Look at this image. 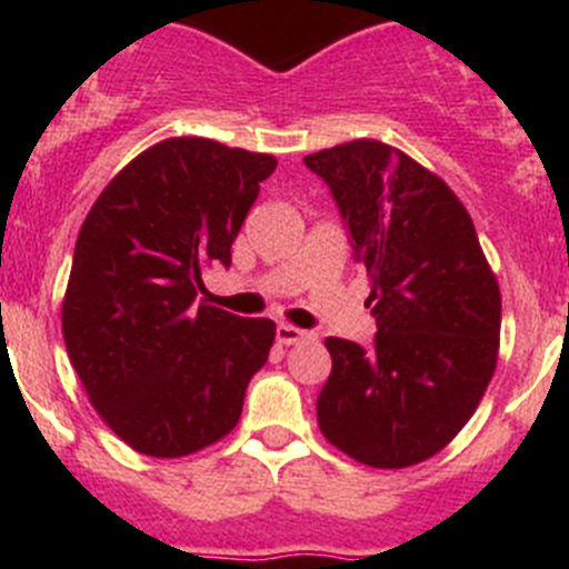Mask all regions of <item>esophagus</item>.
<instances>
[{
    "instance_id": "obj_1",
    "label": "esophagus",
    "mask_w": 569,
    "mask_h": 569,
    "mask_svg": "<svg viewBox=\"0 0 569 569\" xmlns=\"http://www.w3.org/2000/svg\"><path fill=\"white\" fill-rule=\"evenodd\" d=\"M305 339H310L308 330H299L293 328V325H279V328H276V341H279V345H299V341Z\"/></svg>"
}]
</instances>
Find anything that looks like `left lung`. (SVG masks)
I'll return each mask as SVG.
<instances>
[{"mask_svg": "<svg viewBox=\"0 0 569 569\" xmlns=\"http://www.w3.org/2000/svg\"><path fill=\"white\" fill-rule=\"evenodd\" d=\"M370 276L373 345L325 339V439L370 467H410L467 425L496 370L501 296L470 213L439 176L376 139L305 156Z\"/></svg>", "mask_w": 569, "mask_h": 569, "instance_id": "8db88e82", "label": "left lung"}]
</instances>
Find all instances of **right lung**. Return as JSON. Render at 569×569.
<instances>
[{
	"label": "right lung",
	"instance_id": "right-lung-1",
	"mask_svg": "<svg viewBox=\"0 0 569 569\" xmlns=\"http://www.w3.org/2000/svg\"><path fill=\"white\" fill-rule=\"evenodd\" d=\"M276 170L268 153L182 136L116 176L79 230L62 333L90 401L136 453L176 459L228 436L273 347L270 319L199 301Z\"/></svg>",
	"mask_w": 569,
	"mask_h": 569
}]
</instances>
